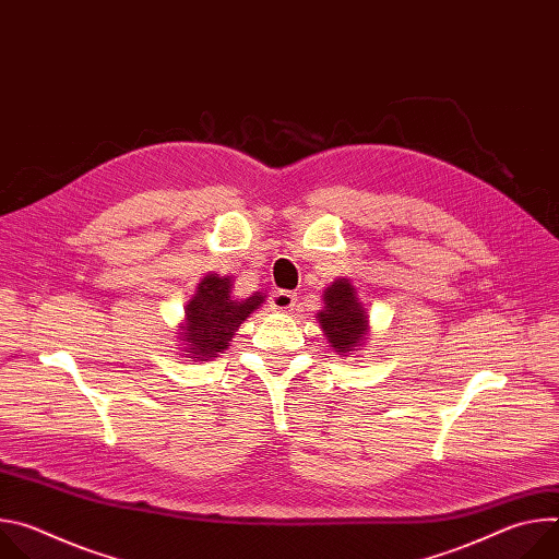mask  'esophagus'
I'll return each instance as SVG.
<instances>
[{"label":"esophagus","instance_id":"obj_1","mask_svg":"<svg viewBox=\"0 0 559 559\" xmlns=\"http://www.w3.org/2000/svg\"><path fill=\"white\" fill-rule=\"evenodd\" d=\"M298 296L294 292H285V289H276L270 294V307L276 311H292L296 305Z\"/></svg>","mask_w":559,"mask_h":559}]
</instances>
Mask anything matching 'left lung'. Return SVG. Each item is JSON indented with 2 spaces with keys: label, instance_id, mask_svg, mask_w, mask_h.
I'll return each instance as SVG.
<instances>
[{
  "label": "left lung",
  "instance_id": "1",
  "mask_svg": "<svg viewBox=\"0 0 559 559\" xmlns=\"http://www.w3.org/2000/svg\"><path fill=\"white\" fill-rule=\"evenodd\" d=\"M316 318L332 347L341 354L354 352V347L362 341V334L367 332L365 309L356 300L354 287L345 278L328 287L325 309L318 311Z\"/></svg>",
  "mask_w": 559,
  "mask_h": 559
}]
</instances>
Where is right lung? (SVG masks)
<instances>
[{
    "label": "right lung",
    "instance_id": "1",
    "mask_svg": "<svg viewBox=\"0 0 559 559\" xmlns=\"http://www.w3.org/2000/svg\"><path fill=\"white\" fill-rule=\"evenodd\" d=\"M231 281L205 276L197 296L186 307V328L181 332L188 343V356L207 360L229 347L234 332L263 302L261 294L250 298H234Z\"/></svg>",
    "mask_w": 559,
    "mask_h": 559
}]
</instances>
